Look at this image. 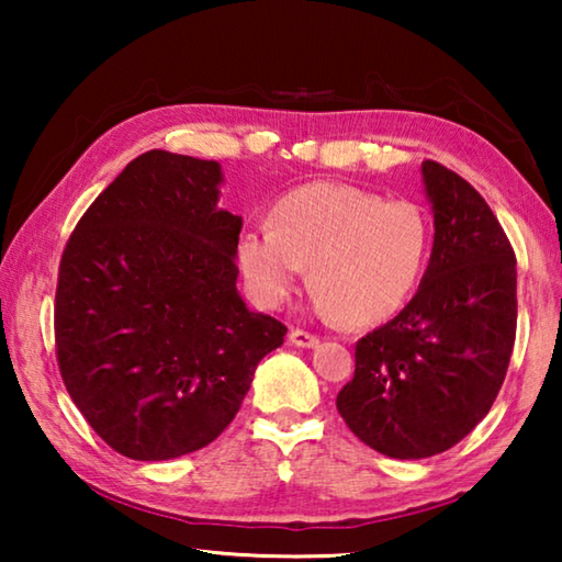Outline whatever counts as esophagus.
Listing matches in <instances>:
<instances>
[{
  "label": "esophagus",
  "mask_w": 562,
  "mask_h": 562,
  "mask_svg": "<svg viewBox=\"0 0 562 562\" xmlns=\"http://www.w3.org/2000/svg\"><path fill=\"white\" fill-rule=\"evenodd\" d=\"M290 341L294 347H317V335H312V331H307V329H300V327H294V329H290Z\"/></svg>",
  "instance_id": "obj_1"
}]
</instances>
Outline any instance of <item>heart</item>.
Here are the masks:
<instances>
[{
  "instance_id": "1",
  "label": "heart",
  "mask_w": 562,
  "mask_h": 562,
  "mask_svg": "<svg viewBox=\"0 0 562 562\" xmlns=\"http://www.w3.org/2000/svg\"><path fill=\"white\" fill-rule=\"evenodd\" d=\"M429 258L431 221L422 205L327 180L280 195L270 227H247L235 243L237 270L255 302L282 307L310 268L317 307L351 327L398 315Z\"/></svg>"
}]
</instances>
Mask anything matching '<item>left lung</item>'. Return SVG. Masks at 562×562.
<instances>
[{
	"label": "left lung",
	"instance_id": "1",
	"mask_svg": "<svg viewBox=\"0 0 562 562\" xmlns=\"http://www.w3.org/2000/svg\"><path fill=\"white\" fill-rule=\"evenodd\" d=\"M434 250L412 302L355 347L337 394L351 434L392 459L449 451L496 402L516 341V252L479 190L422 166Z\"/></svg>",
	"mask_w": 562,
	"mask_h": 562
}]
</instances>
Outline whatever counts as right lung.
I'll use <instances>...</instances> for the list:
<instances>
[{
  "label": "right lung",
  "mask_w": 562,
  "mask_h": 562,
  "mask_svg": "<svg viewBox=\"0 0 562 562\" xmlns=\"http://www.w3.org/2000/svg\"><path fill=\"white\" fill-rule=\"evenodd\" d=\"M215 160L148 150L89 205L64 247L56 361L89 426L133 461L203 449L240 408L288 327L245 307Z\"/></svg>",
  "instance_id": "add662e5"
}]
</instances>
